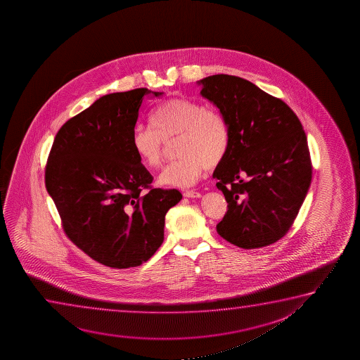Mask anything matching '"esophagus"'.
Masks as SVG:
<instances>
[{"instance_id": "esophagus-1", "label": "esophagus", "mask_w": 360, "mask_h": 360, "mask_svg": "<svg viewBox=\"0 0 360 360\" xmlns=\"http://www.w3.org/2000/svg\"><path fill=\"white\" fill-rule=\"evenodd\" d=\"M183 195L187 198H199L202 194L199 192H195V191H186V192H183Z\"/></svg>"}]
</instances>
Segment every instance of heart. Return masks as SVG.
Listing matches in <instances>:
<instances>
[{"mask_svg":"<svg viewBox=\"0 0 360 360\" xmlns=\"http://www.w3.org/2000/svg\"><path fill=\"white\" fill-rule=\"evenodd\" d=\"M155 129L139 125L131 145L139 160L151 169L162 166L167 143L177 140L181 158L168 165L160 176L166 186L188 187L200 177L204 168L217 167L229 148V127L217 109L189 98H172L151 115Z\"/></svg>","mask_w":360,"mask_h":360,"instance_id":"1","label":"heart"}]
</instances>
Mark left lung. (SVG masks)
Masks as SVG:
<instances>
[{
	"mask_svg": "<svg viewBox=\"0 0 360 360\" xmlns=\"http://www.w3.org/2000/svg\"><path fill=\"white\" fill-rule=\"evenodd\" d=\"M199 84L229 127L226 155L214 171L227 202L217 233L245 250L271 245L290 230L310 187L300 120L285 102L241 77L214 75Z\"/></svg>",
	"mask_w": 360,
	"mask_h": 360,
	"instance_id": "obj_1",
	"label": "left lung"
}]
</instances>
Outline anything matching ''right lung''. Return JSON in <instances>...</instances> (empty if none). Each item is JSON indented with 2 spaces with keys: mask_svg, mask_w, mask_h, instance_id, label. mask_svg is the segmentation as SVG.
Wrapping results in <instances>:
<instances>
[{
  "mask_svg": "<svg viewBox=\"0 0 360 360\" xmlns=\"http://www.w3.org/2000/svg\"><path fill=\"white\" fill-rule=\"evenodd\" d=\"M163 92L136 89L97 99L60 128L45 186L70 241L110 268L148 261L163 242L165 217L182 194L151 186L131 145L143 102Z\"/></svg>",
  "mask_w": 360,
  "mask_h": 360,
  "instance_id": "add662e5",
  "label": "right lung"
}]
</instances>
